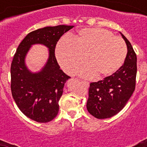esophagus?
Here are the masks:
<instances>
[{
    "instance_id": "34e87169",
    "label": "esophagus",
    "mask_w": 147,
    "mask_h": 147,
    "mask_svg": "<svg viewBox=\"0 0 147 147\" xmlns=\"http://www.w3.org/2000/svg\"><path fill=\"white\" fill-rule=\"evenodd\" d=\"M81 83L85 87H88L89 86V83L88 82H85V81H81Z\"/></svg>"
}]
</instances>
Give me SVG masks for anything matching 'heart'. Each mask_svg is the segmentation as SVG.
I'll return each instance as SVG.
<instances>
[{"label": "heart", "mask_w": 147, "mask_h": 147, "mask_svg": "<svg viewBox=\"0 0 147 147\" xmlns=\"http://www.w3.org/2000/svg\"><path fill=\"white\" fill-rule=\"evenodd\" d=\"M58 62L68 74H74L86 57V66L80 71L85 78L112 76L125 62L127 48L120 37L104 28H86L79 31L73 39L64 37L56 46Z\"/></svg>", "instance_id": "heart-1"}]
</instances>
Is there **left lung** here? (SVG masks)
I'll list each match as a JSON object with an SVG mask.
<instances>
[{
	"mask_svg": "<svg viewBox=\"0 0 147 147\" xmlns=\"http://www.w3.org/2000/svg\"><path fill=\"white\" fill-rule=\"evenodd\" d=\"M121 34L127 47L124 65L112 76L90 84L87 109L98 119H108L119 113L136 88L137 57L129 40Z\"/></svg>",
	"mask_w": 147,
	"mask_h": 147,
	"instance_id": "1",
	"label": "left lung"
}]
</instances>
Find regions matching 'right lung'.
Returning a JSON list of instances; mask_svg holds the SVG:
<instances>
[{"label": "right lung", "instance_id": "right-lung-1", "mask_svg": "<svg viewBox=\"0 0 147 147\" xmlns=\"http://www.w3.org/2000/svg\"><path fill=\"white\" fill-rule=\"evenodd\" d=\"M74 26H47L30 32L17 49L11 65V90L15 103L26 116L40 123L52 121L59 112V101L65 83L70 77L60 69L55 48L62 35ZM34 44L49 48V57L43 69L32 73L25 65V57Z\"/></svg>", "mask_w": 147, "mask_h": 147}]
</instances>
